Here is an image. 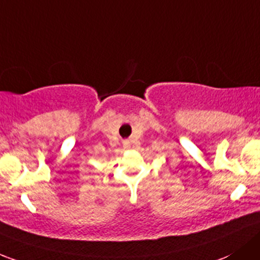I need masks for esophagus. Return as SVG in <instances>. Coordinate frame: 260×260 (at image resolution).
Instances as JSON below:
<instances>
[{
	"mask_svg": "<svg viewBox=\"0 0 260 260\" xmlns=\"http://www.w3.org/2000/svg\"><path fill=\"white\" fill-rule=\"evenodd\" d=\"M129 146H131V144H129V142H128V141H123V147H124V148H129Z\"/></svg>",
	"mask_w": 260,
	"mask_h": 260,
	"instance_id": "obj_1",
	"label": "esophagus"
}]
</instances>
